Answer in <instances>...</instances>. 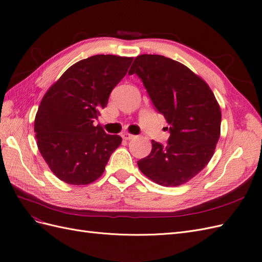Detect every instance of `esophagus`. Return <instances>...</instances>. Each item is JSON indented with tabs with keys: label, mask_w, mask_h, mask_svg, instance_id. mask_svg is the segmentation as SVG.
Instances as JSON below:
<instances>
[{
	"label": "esophagus",
	"mask_w": 262,
	"mask_h": 262,
	"mask_svg": "<svg viewBox=\"0 0 262 262\" xmlns=\"http://www.w3.org/2000/svg\"><path fill=\"white\" fill-rule=\"evenodd\" d=\"M122 138L124 140H132V139L136 138V136H133V134H130V133H123L122 134Z\"/></svg>",
	"instance_id": "1"
}]
</instances>
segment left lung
Instances as JSON below:
<instances>
[{
  "mask_svg": "<svg viewBox=\"0 0 262 262\" xmlns=\"http://www.w3.org/2000/svg\"><path fill=\"white\" fill-rule=\"evenodd\" d=\"M133 73L170 133L166 145L152 141L149 155L138 161L139 168L158 185L185 184L208 165L220 139L222 116L215 96L191 70L164 55H139L129 71Z\"/></svg>",
  "mask_w": 262,
  "mask_h": 262,
  "instance_id": "1",
  "label": "left lung"
}]
</instances>
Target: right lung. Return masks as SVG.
<instances>
[{
  "label": "right lung",
  "instance_id": "obj_1",
  "mask_svg": "<svg viewBox=\"0 0 262 262\" xmlns=\"http://www.w3.org/2000/svg\"><path fill=\"white\" fill-rule=\"evenodd\" d=\"M133 58L97 54L69 68L43 96L35 118L37 145L52 172L70 185H89L105 170L121 137L93 122Z\"/></svg>",
  "mask_w": 262,
  "mask_h": 262
}]
</instances>
